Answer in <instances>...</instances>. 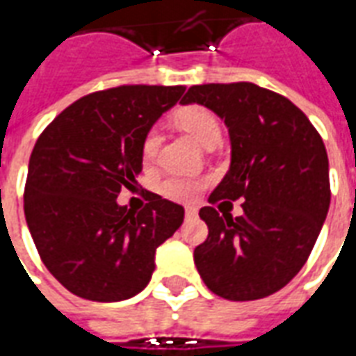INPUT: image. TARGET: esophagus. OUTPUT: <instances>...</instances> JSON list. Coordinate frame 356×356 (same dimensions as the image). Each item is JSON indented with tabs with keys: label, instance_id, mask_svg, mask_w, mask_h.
I'll return each mask as SVG.
<instances>
[{
	"label": "esophagus",
	"instance_id": "obj_1",
	"mask_svg": "<svg viewBox=\"0 0 356 356\" xmlns=\"http://www.w3.org/2000/svg\"><path fill=\"white\" fill-rule=\"evenodd\" d=\"M186 216H188V218H195V216H197V207L195 205L186 207Z\"/></svg>",
	"mask_w": 356,
	"mask_h": 356
}]
</instances>
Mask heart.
<instances>
[{
    "mask_svg": "<svg viewBox=\"0 0 356 356\" xmlns=\"http://www.w3.org/2000/svg\"><path fill=\"white\" fill-rule=\"evenodd\" d=\"M176 124L182 128L184 132L190 136L191 140L199 143L201 147H205L211 142H218L220 138V126L214 115L205 107L199 105H191V107H184L176 113ZM159 149V132L153 128L145 134L142 143V157L145 163H151ZM203 184L195 180V178H168L161 186V191L166 197L176 199V201H190L199 193Z\"/></svg>",
    "mask_w": 356,
    "mask_h": 356,
    "instance_id": "heart-1",
    "label": "heart"
}]
</instances>
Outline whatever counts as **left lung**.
Returning a JSON list of instances; mask_svg holds the SVG:
<instances>
[{
	"label": "left lung",
	"mask_w": 356,
	"mask_h": 356,
	"mask_svg": "<svg viewBox=\"0 0 356 356\" xmlns=\"http://www.w3.org/2000/svg\"><path fill=\"white\" fill-rule=\"evenodd\" d=\"M197 103L224 120L230 168L209 197L243 199L232 218L214 207L193 261L205 286L228 301L276 293L303 268L330 209L327 153L320 134L287 97L251 82L191 86L182 105Z\"/></svg>",
	"instance_id": "1"
}]
</instances>
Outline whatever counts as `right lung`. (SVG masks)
<instances>
[{
	"label": "right lung",
	"instance_id": "right-lung-1",
	"mask_svg": "<svg viewBox=\"0 0 356 356\" xmlns=\"http://www.w3.org/2000/svg\"><path fill=\"white\" fill-rule=\"evenodd\" d=\"M184 86H120L74 102L38 138L24 216L45 268L70 293L115 303L143 291L161 243L184 207L147 195L143 211L118 205L143 168L142 143Z\"/></svg>",
	"mask_w": 356,
	"mask_h": 356
}]
</instances>
